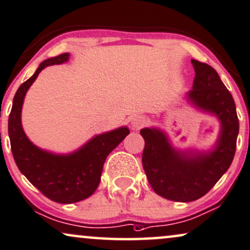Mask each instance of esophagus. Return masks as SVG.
I'll return each instance as SVG.
<instances>
[{
  "label": "esophagus",
  "instance_id": "1",
  "mask_svg": "<svg viewBox=\"0 0 250 250\" xmlns=\"http://www.w3.org/2000/svg\"><path fill=\"white\" fill-rule=\"evenodd\" d=\"M146 123H147V121H146V118L144 117V116H135L134 118H132V127L138 129V128H141L142 126H145Z\"/></svg>",
  "mask_w": 250,
  "mask_h": 250
}]
</instances>
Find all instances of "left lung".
Wrapping results in <instances>:
<instances>
[{"instance_id":"obj_1","label":"left lung","mask_w":250,"mask_h":250,"mask_svg":"<svg viewBox=\"0 0 250 250\" xmlns=\"http://www.w3.org/2000/svg\"><path fill=\"white\" fill-rule=\"evenodd\" d=\"M195 71L187 99L204 112L216 116L220 132L212 150H178L160 128H142V165L155 193L177 202H190L206 195L231 165L239 134L234 100L208 64L192 60Z\"/></svg>"}]
</instances>
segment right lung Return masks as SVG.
<instances>
[{"mask_svg": "<svg viewBox=\"0 0 250 250\" xmlns=\"http://www.w3.org/2000/svg\"><path fill=\"white\" fill-rule=\"evenodd\" d=\"M65 53L48 58L15 94L8 131L11 151L19 171L48 199L57 203H76L89 197L101 180L108 155L128 135L126 126L95 135L78 150L67 155L42 150L26 137L21 126V108L26 93L44 67L69 61Z\"/></svg>", "mask_w": 250, "mask_h": 250, "instance_id": "1", "label": "right lung"}]
</instances>
